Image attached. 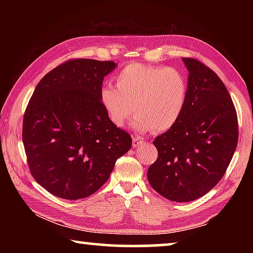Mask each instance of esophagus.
<instances>
[{"label": "esophagus", "instance_id": "obj_1", "mask_svg": "<svg viewBox=\"0 0 253 253\" xmlns=\"http://www.w3.org/2000/svg\"><path fill=\"white\" fill-rule=\"evenodd\" d=\"M144 143V140L142 138H138V137H132V146L137 147L139 145H142Z\"/></svg>", "mask_w": 253, "mask_h": 253}]
</instances>
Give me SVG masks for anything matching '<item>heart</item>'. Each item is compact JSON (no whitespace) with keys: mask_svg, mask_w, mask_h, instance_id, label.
Returning a JSON list of instances; mask_svg holds the SVG:
<instances>
[{"mask_svg":"<svg viewBox=\"0 0 253 253\" xmlns=\"http://www.w3.org/2000/svg\"><path fill=\"white\" fill-rule=\"evenodd\" d=\"M116 85H104L99 92L102 109L116 127L125 125L135 111L137 130L168 131L187 104L188 81L176 68L129 63L117 74Z\"/></svg>","mask_w":253,"mask_h":253,"instance_id":"1","label":"heart"}]
</instances>
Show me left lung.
I'll list each match as a JSON object with an SVG mask.
<instances>
[{
	"label": "left lung",
	"mask_w": 253,
	"mask_h": 253,
	"mask_svg": "<svg viewBox=\"0 0 253 253\" xmlns=\"http://www.w3.org/2000/svg\"><path fill=\"white\" fill-rule=\"evenodd\" d=\"M188 71V98L181 119L157 136L158 152L148 182L158 194L190 202L212 190L223 177L239 138L238 117L228 89L199 60L183 58Z\"/></svg>",
	"instance_id": "1"
}]
</instances>
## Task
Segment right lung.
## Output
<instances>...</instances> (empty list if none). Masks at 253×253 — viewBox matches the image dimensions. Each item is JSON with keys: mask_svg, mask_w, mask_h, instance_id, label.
Masks as SVG:
<instances>
[{"mask_svg": "<svg viewBox=\"0 0 253 253\" xmlns=\"http://www.w3.org/2000/svg\"><path fill=\"white\" fill-rule=\"evenodd\" d=\"M116 63L72 59L38 84L23 117L22 139L34 179L58 198L84 199L109 178L131 137L109 122L99 92Z\"/></svg>", "mask_w": 253, "mask_h": 253, "instance_id": "1", "label": "right lung"}]
</instances>
